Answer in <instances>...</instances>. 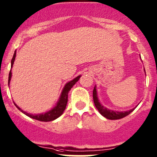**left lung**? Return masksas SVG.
Listing matches in <instances>:
<instances>
[{"instance_id":"left-lung-1","label":"left lung","mask_w":157,"mask_h":157,"mask_svg":"<svg viewBox=\"0 0 157 157\" xmlns=\"http://www.w3.org/2000/svg\"><path fill=\"white\" fill-rule=\"evenodd\" d=\"M145 71V70H144ZM93 100H94V105H95L96 108H97L99 113H101L103 116L105 117L106 118L109 120H117L121 119V118H124V117L128 115L130 113H131L134 109H132L128 111H124V112H118V111H113V110L109 109L107 108L104 107L103 105L100 104L99 100H98V97L97 94V89H96V86H94V89H93Z\"/></svg>"}]
</instances>
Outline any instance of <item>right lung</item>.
Here are the masks:
<instances>
[{"mask_svg":"<svg viewBox=\"0 0 157 157\" xmlns=\"http://www.w3.org/2000/svg\"><path fill=\"white\" fill-rule=\"evenodd\" d=\"M15 56H16V51H15L14 55H13V59L11 60V68H13V63H14ZM12 77V68L10 69V74H9V80H8V84L10 85V80H11ZM80 78V75L77 76V77H75L74 80H71L68 82H67L65 84V86L63 88V91H62L61 94H60V97L59 101H58L57 104H56V106L51 109V110L47 112V113H42V114H30V113H27V112L22 110L19 106H17L16 104H15V106L18 108L20 111H21L24 114L27 115L30 118H33V119L40 121H53L56 119L63 113L64 110L65 109V107H66L67 102H68V94L69 92L70 89L73 87V86L79 80V79Z\"/></svg>","mask_w":157,"mask_h":157,"instance_id":"right-lung-1","label":"right lung"}]
</instances>
